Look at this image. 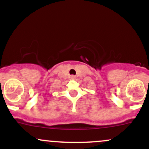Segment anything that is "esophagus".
Instances as JSON below:
<instances>
[{
	"instance_id": "34e87169",
	"label": "esophagus",
	"mask_w": 149,
	"mask_h": 149,
	"mask_svg": "<svg viewBox=\"0 0 149 149\" xmlns=\"http://www.w3.org/2000/svg\"><path fill=\"white\" fill-rule=\"evenodd\" d=\"M71 79H75V78H76V76H71Z\"/></svg>"
}]
</instances>
